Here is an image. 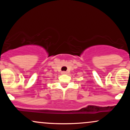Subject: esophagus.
<instances>
[{
    "label": "esophagus",
    "instance_id": "obj_1",
    "mask_svg": "<svg viewBox=\"0 0 130 130\" xmlns=\"http://www.w3.org/2000/svg\"><path fill=\"white\" fill-rule=\"evenodd\" d=\"M62 74H66L67 72H66V71H62Z\"/></svg>",
    "mask_w": 130,
    "mask_h": 130
}]
</instances>
